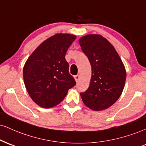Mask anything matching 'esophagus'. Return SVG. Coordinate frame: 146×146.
Segmentation results:
<instances>
[{
	"mask_svg": "<svg viewBox=\"0 0 146 146\" xmlns=\"http://www.w3.org/2000/svg\"><path fill=\"white\" fill-rule=\"evenodd\" d=\"M74 78L75 80V81H76V82H78L80 80V75H75L74 76Z\"/></svg>",
	"mask_w": 146,
	"mask_h": 146,
	"instance_id": "34e87169",
	"label": "esophagus"
}]
</instances>
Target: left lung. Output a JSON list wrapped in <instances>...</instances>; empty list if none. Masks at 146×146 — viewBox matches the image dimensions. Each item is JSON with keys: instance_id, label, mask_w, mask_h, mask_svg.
<instances>
[{"instance_id": "obj_1", "label": "left lung", "mask_w": 146, "mask_h": 146, "mask_svg": "<svg viewBox=\"0 0 146 146\" xmlns=\"http://www.w3.org/2000/svg\"><path fill=\"white\" fill-rule=\"evenodd\" d=\"M91 65L89 87L81 93L82 100L90 109L100 111L111 106L121 96L126 71L111 43L101 35L89 34L79 40Z\"/></svg>"}]
</instances>
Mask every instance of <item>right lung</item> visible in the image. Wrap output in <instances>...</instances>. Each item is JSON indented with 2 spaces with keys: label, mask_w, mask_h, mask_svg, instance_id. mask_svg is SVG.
I'll list each match as a JSON object with an SVG mask.
<instances>
[{
  "label": "right lung",
  "mask_w": 146,
  "mask_h": 146,
  "mask_svg": "<svg viewBox=\"0 0 146 146\" xmlns=\"http://www.w3.org/2000/svg\"><path fill=\"white\" fill-rule=\"evenodd\" d=\"M76 36L57 33L41 43L23 67V79L29 96L37 105L49 108L59 104L75 85L65 55Z\"/></svg>",
  "instance_id": "right-lung-1"
}]
</instances>
